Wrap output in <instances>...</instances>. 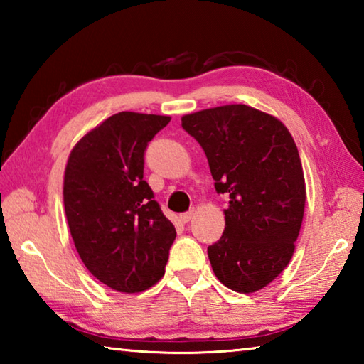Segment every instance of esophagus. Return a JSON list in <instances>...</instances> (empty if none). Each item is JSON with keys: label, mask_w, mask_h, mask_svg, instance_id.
<instances>
[{"label": "esophagus", "mask_w": 364, "mask_h": 364, "mask_svg": "<svg viewBox=\"0 0 364 364\" xmlns=\"http://www.w3.org/2000/svg\"><path fill=\"white\" fill-rule=\"evenodd\" d=\"M193 217H194V208H191V210L180 215V220L183 221V223H188V221H191V218H193Z\"/></svg>", "instance_id": "esophagus-1"}]
</instances>
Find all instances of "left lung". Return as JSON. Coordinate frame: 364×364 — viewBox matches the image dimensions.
Here are the masks:
<instances>
[{"mask_svg": "<svg viewBox=\"0 0 364 364\" xmlns=\"http://www.w3.org/2000/svg\"><path fill=\"white\" fill-rule=\"evenodd\" d=\"M181 127L204 149L218 194L230 196L223 236L207 254L231 291L269 284L289 262L305 208L300 156L273 115L231 104L184 115Z\"/></svg>", "mask_w": 364, "mask_h": 364, "instance_id": "1", "label": "left lung"}]
</instances>
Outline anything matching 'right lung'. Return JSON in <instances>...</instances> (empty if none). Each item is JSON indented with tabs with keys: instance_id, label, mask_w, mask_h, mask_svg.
Segmentation results:
<instances>
[{
	"instance_id": "obj_1",
	"label": "right lung",
	"mask_w": 364,
	"mask_h": 364,
	"mask_svg": "<svg viewBox=\"0 0 364 364\" xmlns=\"http://www.w3.org/2000/svg\"><path fill=\"white\" fill-rule=\"evenodd\" d=\"M170 117L119 112L73 147L64 176L67 223L96 279L125 294L162 278L175 226L143 180L144 154Z\"/></svg>"
}]
</instances>
